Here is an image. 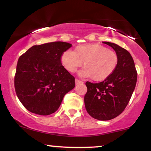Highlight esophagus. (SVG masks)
Listing matches in <instances>:
<instances>
[{"label":"esophagus","mask_w":151,"mask_h":151,"mask_svg":"<svg viewBox=\"0 0 151 151\" xmlns=\"http://www.w3.org/2000/svg\"><path fill=\"white\" fill-rule=\"evenodd\" d=\"M75 83H76V85H78V84L83 83V82H82L81 80H78V79H76L75 80Z\"/></svg>","instance_id":"esophagus-1"}]
</instances>
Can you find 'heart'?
I'll return each instance as SVG.
<instances>
[{"label":"heart","instance_id":"obj_1","mask_svg":"<svg viewBox=\"0 0 151 151\" xmlns=\"http://www.w3.org/2000/svg\"><path fill=\"white\" fill-rule=\"evenodd\" d=\"M61 62L70 73L76 72L83 64L85 68L80 72V76L91 77L94 81H103L116 70L119 58L116 52L106 46L90 44L79 45L75 50H66L62 54Z\"/></svg>","mask_w":151,"mask_h":151}]
</instances>
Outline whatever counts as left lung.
<instances>
[{
  "label": "left lung",
  "instance_id": "1",
  "mask_svg": "<svg viewBox=\"0 0 151 151\" xmlns=\"http://www.w3.org/2000/svg\"><path fill=\"white\" fill-rule=\"evenodd\" d=\"M103 43L111 46L118 55V65L114 73L103 82H86L85 105L91 117L108 121L121 114L128 105L135 88L137 72L128 50L114 43Z\"/></svg>",
  "mask_w": 151,
  "mask_h": 151
}]
</instances>
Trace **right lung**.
<instances>
[{
    "label": "right lung",
    "mask_w": 151,
    "mask_h": 151,
    "mask_svg": "<svg viewBox=\"0 0 151 151\" xmlns=\"http://www.w3.org/2000/svg\"><path fill=\"white\" fill-rule=\"evenodd\" d=\"M72 46L63 42L35 45L19 57L14 88L19 101L30 112L51 114L64 95L75 87V78L62 66V54Z\"/></svg>",
    "instance_id": "add662e5"
}]
</instances>
